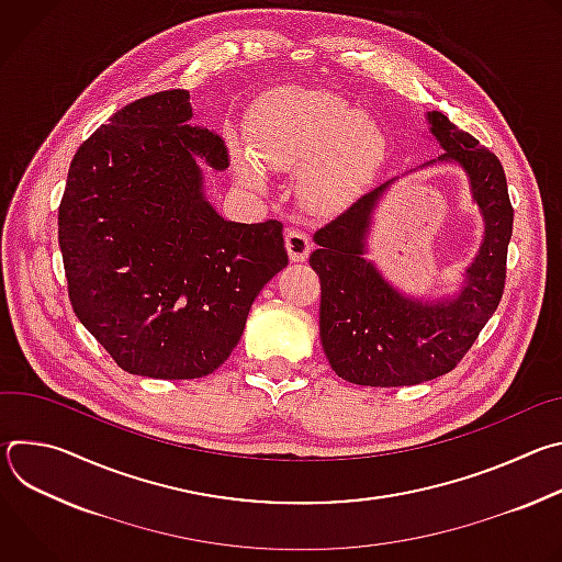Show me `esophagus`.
<instances>
[{"mask_svg": "<svg viewBox=\"0 0 562 562\" xmlns=\"http://www.w3.org/2000/svg\"><path fill=\"white\" fill-rule=\"evenodd\" d=\"M284 243H286L289 258H291L293 262H304V260H306V256H308V251H311V243H308L306 233L293 228V231H289V233L284 235Z\"/></svg>", "mask_w": 562, "mask_h": 562, "instance_id": "obj_1", "label": "esophagus"}]
</instances>
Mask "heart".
<instances>
[{"label":"heart","instance_id":"heart-1","mask_svg":"<svg viewBox=\"0 0 562 562\" xmlns=\"http://www.w3.org/2000/svg\"><path fill=\"white\" fill-rule=\"evenodd\" d=\"M384 153L378 126L329 91L295 89L260 104L249 150L235 148L237 173L262 187L265 169L300 171L297 200L317 215L345 209L371 182Z\"/></svg>","mask_w":562,"mask_h":562}]
</instances>
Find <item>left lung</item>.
I'll use <instances>...</instances> for the list:
<instances>
[{"mask_svg":"<svg viewBox=\"0 0 562 562\" xmlns=\"http://www.w3.org/2000/svg\"><path fill=\"white\" fill-rule=\"evenodd\" d=\"M445 153L438 162L464 169L485 220V239L456 297L423 302L395 291L364 260L371 213L391 182L317 228L308 265L319 276V340L331 369L362 386H407L449 373L501 304L514 209L501 159L447 115H427ZM429 165H434V159Z\"/></svg>","mask_w":562,"mask_h":562,"instance_id":"8db88e82","label":"left lung"}]
</instances>
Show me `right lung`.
I'll use <instances>...</instances> for the list:
<instances>
[{
	"label": "right lung",
	"mask_w": 562,
	"mask_h": 562,
	"mask_svg": "<svg viewBox=\"0 0 562 562\" xmlns=\"http://www.w3.org/2000/svg\"><path fill=\"white\" fill-rule=\"evenodd\" d=\"M191 117L184 89L120 109L72 155L59 202L72 311L133 375L213 373L289 262L280 220L228 222L206 202L198 162L231 157Z\"/></svg>",
	"instance_id": "add662e5"
}]
</instances>
